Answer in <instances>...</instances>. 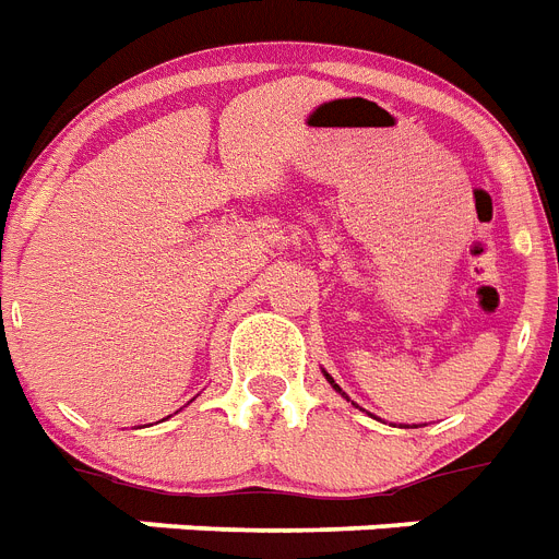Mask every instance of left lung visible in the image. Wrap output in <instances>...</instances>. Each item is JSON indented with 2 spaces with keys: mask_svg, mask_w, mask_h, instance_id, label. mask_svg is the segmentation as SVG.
Segmentation results:
<instances>
[{
  "mask_svg": "<svg viewBox=\"0 0 559 559\" xmlns=\"http://www.w3.org/2000/svg\"><path fill=\"white\" fill-rule=\"evenodd\" d=\"M325 378H329V374H325ZM329 383H332V386H334V390H337V392H343V390H341V386H337V383H334V381H332V378H329ZM343 395H346V392H343Z\"/></svg>",
  "mask_w": 559,
  "mask_h": 559,
  "instance_id": "left-lung-1",
  "label": "left lung"
}]
</instances>
